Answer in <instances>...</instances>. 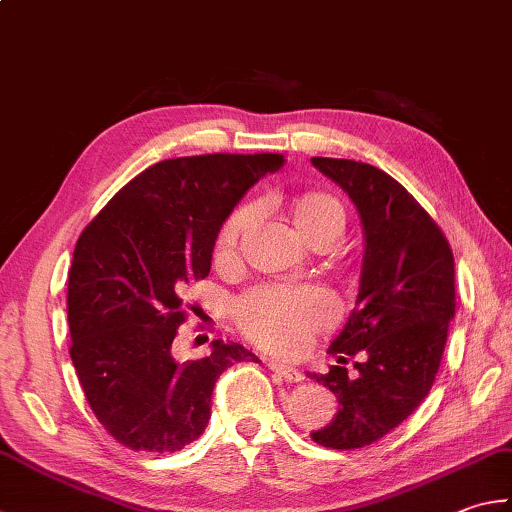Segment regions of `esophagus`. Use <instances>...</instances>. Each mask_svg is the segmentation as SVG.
Segmentation results:
<instances>
[{
	"mask_svg": "<svg viewBox=\"0 0 512 512\" xmlns=\"http://www.w3.org/2000/svg\"><path fill=\"white\" fill-rule=\"evenodd\" d=\"M269 370H274L278 376H283L287 383H298L303 381V372L298 368H292L287 363H278V361H269Z\"/></svg>",
	"mask_w": 512,
	"mask_h": 512,
	"instance_id": "obj_1",
	"label": "esophagus"
}]
</instances>
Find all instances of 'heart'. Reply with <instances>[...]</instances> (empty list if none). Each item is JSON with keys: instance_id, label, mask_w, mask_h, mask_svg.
<instances>
[{"instance_id": "obj_1", "label": "heart", "mask_w": 512, "mask_h": 512, "mask_svg": "<svg viewBox=\"0 0 512 512\" xmlns=\"http://www.w3.org/2000/svg\"><path fill=\"white\" fill-rule=\"evenodd\" d=\"M289 223L305 243H334L343 234L345 214L339 200L307 191L294 198L287 209ZM252 223V211L240 209L220 229L216 238V260L229 263L238 252V243ZM336 305L330 294L316 287H258L238 298L231 307V318L249 341L274 352H296L321 327L330 325Z\"/></svg>"}]
</instances>
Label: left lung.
Listing matches in <instances>:
<instances>
[{
  "label": "left lung",
  "instance_id": "8db88e82",
  "mask_svg": "<svg viewBox=\"0 0 512 512\" xmlns=\"http://www.w3.org/2000/svg\"><path fill=\"white\" fill-rule=\"evenodd\" d=\"M312 165L359 211L363 267L354 312L330 345L336 365L310 374L334 392L339 410L310 437L354 450L383 439L428 397L455 316V258L435 220L385 171L339 158ZM359 351L360 374L347 377L344 356Z\"/></svg>",
  "mask_w": 512,
  "mask_h": 512
}]
</instances>
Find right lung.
<instances>
[{"instance_id": "add662e5", "label": "right lung", "mask_w": 512, "mask_h": 512, "mask_svg": "<svg viewBox=\"0 0 512 512\" xmlns=\"http://www.w3.org/2000/svg\"><path fill=\"white\" fill-rule=\"evenodd\" d=\"M278 153L162 160L124 185L77 240L69 269L71 361L95 417L122 446L176 452L205 432L218 376L258 356L211 341L198 361L171 345L187 285L205 278L218 231Z\"/></svg>"}]
</instances>
